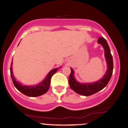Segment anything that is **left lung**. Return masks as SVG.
<instances>
[{"label": "left lung", "mask_w": 128, "mask_h": 128, "mask_svg": "<svg viewBox=\"0 0 128 128\" xmlns=\"http://www.w3.org/2000/svg\"><path fill=\"white\" fill-rule=\"evenodd\" d=\"M98 43L102 46L104 49V55L106 60L107 70L105 74L100 79L96 82L89 83H82L78 81L74 76V71L70 67L71 73L68 79V84L70 88L79 94L85 96H88L94 94L97 92L102 90L109 82L112 74L113 60L111 51L106 40L104 38L100 37L98 40Z\"/></svg>", "instance_id": "8db88e82"}]
</instances>
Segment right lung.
Returning <instances> with one entry per match:
<instances>
[{
  "mask_svg": "<svg viewBox=\"0 0 128 128\" xmlns=\"http://www.w3.org/2000/svg\"><path fill=\"white\" fill-rule=\"evenodd\" d=\"M60 68H61V66L59 68L57 67V68L52 69L48 73V74L46 76L45 78L43 79V80H42L41 82L38 83V84L33 85V86L24 85L18 82V80H17V79L15 78L14 74H13L12 61L11 62V68H10V73H11V79L12 80L13 84L19 92L24 94L26 96L29 97H37L42 96L48 92L50 87L51 78Z\"/></svg>",
  "mask_w": 128,
  "mask_h": 128,
  "instance_id": "add662e5",
  "label": "right lung"
}]
</instances>
